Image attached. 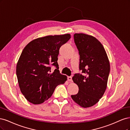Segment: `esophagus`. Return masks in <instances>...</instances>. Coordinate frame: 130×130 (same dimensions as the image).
<instances>
[{
  "mask_svg": "<svg viewBox=\"0 0 130 130\" xmlns=\"http://www.w3.org/2000/svg\"><path fill=\"white\" fill-rule=\"evenodd\" d=\"M68 80L69 82H72V77H71V76L68 77Z\"/></svg>",
  "mask_w": 130,
  "mask_h": 130,
  "instance_id": "34e87169",
  "label": "esophagus"
}]
</instances>
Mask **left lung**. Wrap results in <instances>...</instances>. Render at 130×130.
Returning a JSON list of instances; mask_svg holds the SVG:
<instances>
[{"instance_id":"left-lung-1","label":"left lung","mask_w":130,"mask_h":130,"mask_svg":"<svg viewBox=\"0 0 130 130\" xmlns=\"http://www.w3.org/2000/svg\"><path fill=\"white\" fill-rule=\"evenodd\" d=\"M74 41L79 54V70L72 80L79 87L71 98L83 107L97 103L107 87L110 66L107 54L100 41L93 36L75 33Z\"/></svg>"}]
</instances>
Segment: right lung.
<instances>
[{
  "instance_id": "1",
  "label": "right lung",
  "mask_w": 130,
  "mask_h": 130,
  "mask_svg": "<svg viewBox=\"0 0 130 130\" xmlns=\"http://www.w3.org/2000/svg\"><path fill=\"white\" fill-rule=\"evenodd\" d=\"M71 38L70 34L48 36L36 39L23 50L16 68L20 89L33 104L44 103L67 77L60 73L58 64L59 49ZM56 69L51 72V66Z\"/></svg>"
}]
</instances>
